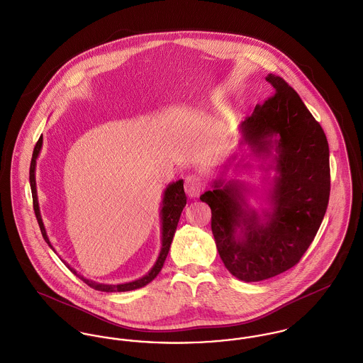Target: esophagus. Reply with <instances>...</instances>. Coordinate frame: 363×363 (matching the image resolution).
I'll use <instances>...</instances> for the list:
<instances>
[{"label": "esophagus", "instance_id": "esophagus-1", "mask_svg": "<svg viewBox=\"0 0 363 363\" xmlns=\"http://www.w3.org/2000/svg\"><path fill=\"white\" fill-rule=\"evenodd\" d=\"M184 190L189 197H198L201 194V191L203 190V182H202L201 176H198V174L187 176L186 182H184Z\"/></svg>", "mask_w": 363, "mask_h": 363}]
</instances>
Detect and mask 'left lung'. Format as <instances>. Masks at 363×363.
<instances>
[{
  "instance_id": "1",
  "label": "left lung",
  "mask_w": 363,
  "mask_h": 363,
  "mask_svg": "<svg viewBox=\"0 0 363 363\" xmlns=\"http://www.w3.org/2000/svg\"><path fill=\"white\" fill-rule=\"evenodd\" d=\"M266 80L272 93L241 122L240 144L267 164L261 165L266 172H276L266 193L267 208L258 212L250 205L248 184L235 179L225 182L229 165L212 182L213 190L199 197L211 206V228L223 264L247 283L274 277L297 264L329 203L326 134L293 87L272 73Z\"/></svg>"
}]
</instances>
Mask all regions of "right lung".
Returning <instances> with one entry per match:
<instances>
[{
    "label": "right lung",
    "mask_w": 363,
    "mask_h": 363,
    "mask_svg": "<svg viewBox=\"0 0 363 363\" xmlns=\"http://www.w3.org/2000/svg\"><path fill=\"white\" fill-rule=\"evenodd\" d=\"M41 147H43V135H40L35 147L33 150V155H32V162H30V172H29V180H30V189H32V197H33V208L34 213H35V218H37V222H38V226H40V230L43 234V238L45 240V242L50 245V248L55 252L54 247L51 245L50 242V238L47 235V231L44 228V223H43V218H41V213H40V206H38V198H37V186H35V165H37V158L40 155V151H41ZM187 203V197H186V193H184V187H183V180H177V182H173L170 183L164 191V198H162V203H161V212H160V218H161V242H162V247H161V251H160V255L157 258V262L154 264V266L150 269V272L147 274H144L143 277L137 279V280H133L129 283H122V284H104V283H97V281H93V280H89L86 279L84 276L79 274L72 266L69 264H66L65 261H62L66 264V267L74 273L80 280H83L87 286H90L91 289L97 290V291H104V293H121V291H132V290H137V289H141L144 286H147L148 283H151L157 276L158 273L161 272L162 266L165 264L166 257H167V252H169V248H170V244H172V240H173V235H174V231L177 228V223H179V219H180V215L183 212V208L186 206Z\"/></svg>",
    "instance_id": "right-lung-1"
}]
</instances>
